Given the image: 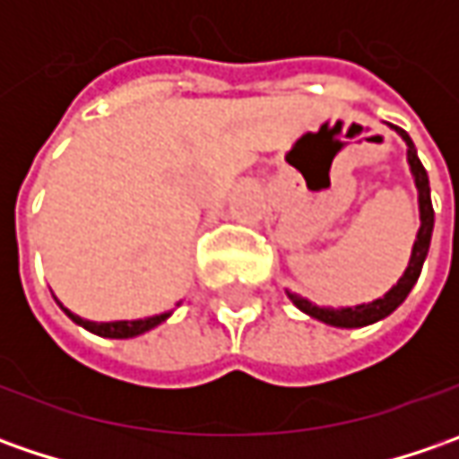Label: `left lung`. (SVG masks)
I'll list each match as a JSON object with an SVG mask.
<instances>
[{
    "label": "left lung",
    "mask_w": 459,
    "mask_h": 459,
    "mask_svg": "<svg viewBox=\"0 0 459 459\" xmlns=\"http://www.w3.org/2000/svg\"><path fill=\"white\" fill-rule=\"evenodd\" d=\"M388 127L406 143V163H409V170H411V178H414L416 186V194H419V232H416L414 245H411V257H409V265H406L403 275L398 278V283H394L380 299H373V301H368V304H358V307H316V304H311L304 296H299V293H293L291 289H286V296L291 299L293 307L299 308V311H304L311 319L325 322V325L329 326L358 329V326L376 325L380 319H385L388 314H394V311L406 301V296L411 293V289H414V283L419 281V273H421V265H424L427 253H429V242H432L434 230L429 176H427V170H424L419 155H416L411 137L403 133L401 127H396V125H388Z\"/></svg>",
    "instance_id": "8db88e82"
}]
</instances>
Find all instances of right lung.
Returning <instances> with one entry per match:
<instances>
[{
    "instance_id": "add662e5",
    "label": "right lung",
    "mask_w": 459,
    "mask_h": 459,
    "mask_svg": "<svg viewBox=\"0 0 459 459\" xmlns=\"http://www.w3.org/2000/svg\"><path fill=\"white\" fill-rule=\"evenodd\" d=\"M56 299V296H53ZM56 304L61 307V311L71 319V322H76L79 326H83L86 332H91V334H97V337H109V340H130V337H137V334H145V332H151L158 325H163L168 316L173 314V311H163V314H152V316H145V319H122V322H91V319H83L79 314H74L71 308H65L56 299Z\"/></svg>"
}]
</instances>
